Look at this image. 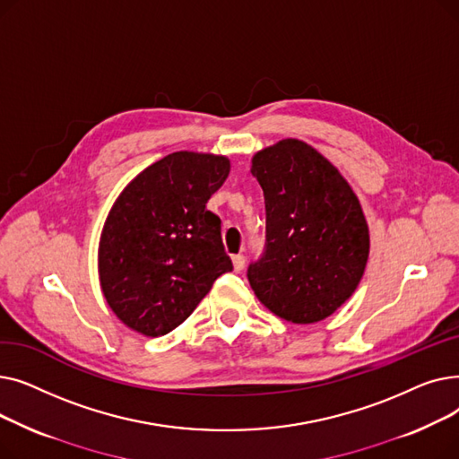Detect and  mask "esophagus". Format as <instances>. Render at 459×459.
<instances>
[{
    "instance_id": "obj_1",
    "label": "esophagus",
    "mask_w": 459,
    "mask_h": 459,
    "mask_svg": "<svg viewBox=\"0 0 459 459\" xmlns=\"http://www.w3.org/2000/svg\"><path fill=\"white\" fill-rule=\"evenodd\" d=\"M232 264L236 272H242L246 268V256L244 255H234L232 256Z\"/></svg>"
}]
</instances>
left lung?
<instances>
[{
	"label": "left lung",
	"mask_w": 459,
	"mask_h": 459,
	"mask_svg": "<svg viewBox=\"0 0 459 459\" xmlns=\"http://www.w3.org/2000/svg\"><path fill=\"white\" fill-rule=\"evenodd\" d=\"M266 203V246L247 279L273 315L315 324L339 308L365 273L370 236L359 199L327 158L299 139L253 156Z\"/></svg>",
	"instance_id": "obj_1"
}]
</instances>
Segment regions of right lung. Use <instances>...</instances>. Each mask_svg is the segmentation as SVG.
I'll list each match as a JSON object with an SVG mask.
<instances>
[{"label":"right lung","mask_w":459,"mask_h":459,"mask_svg":"<svg viewBox=\"0 0 459 459\" xmlns=\"http://www.w3.org/2000/svg\"><path fill=\"white\" fill-rule=\"evenodd\" d=\"M230 173L225 156L173 152L141 171L109 210L99 246L104 298L144 336L178 327L232 270L208 199Z\"/></svg>","instance_id":"1"}]
</instances>
